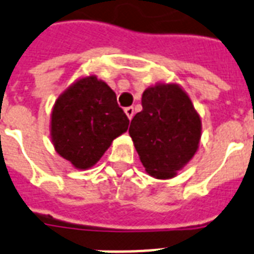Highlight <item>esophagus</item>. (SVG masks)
<instances>
[{"instance_id":"obj_1","label":"esophagus","mask_w":254,"mask_h":254,"mask_svg":"<svg viewBox=\"0 0 254 254\" xmlns=\"http://www.w3.org/2000/svg\"><path fill=\"white\" fill-rule=\"evenodd\" d=\"M125 113H127V119H129V120H131V119H133V116H134V108H133V107H127V108H125Z\"/></svg>"}]
</instances>
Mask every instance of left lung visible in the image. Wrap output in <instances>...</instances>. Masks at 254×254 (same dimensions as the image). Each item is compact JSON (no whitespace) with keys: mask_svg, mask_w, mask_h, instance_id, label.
<instances>
[{"mask_svg":"<svg viewBox=\"0 0 254 254\" xmlns=\"http://www.w3.org/2000/svg\"><path fill=\"white\" fill-rule=\"evenodd\" d=\"M129 134L146 172L171 179L193 158L201 138V119L177 84L159 83L142 95V111Z\"/></svg>","mask_w":254,"mask_h":254,"instance_id":"left-lung-1","label":"left lung"}]
</instances>
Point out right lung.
Instances as JSON below:
<instances>
[{"mask_svg": "<svg viewBox=\"0 0 254 254\" xmlns=\"http://www.w3.org/2000/svg\"><path fill=\"white\" fill-rule=\"evenodd\" d=\"M127 127L129 119L112 88L90 75L77 80L56 100L51 134L56 151L75 168L86 170Z\"/></svg>", "mask_w": 254, "mask_h": 254, "instance_id": "obj_1", "label": "right lung"}]
</instances>
